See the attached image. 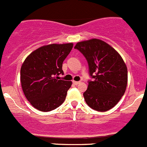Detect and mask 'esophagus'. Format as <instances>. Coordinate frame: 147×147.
Returning a JSON list of instances; mask_svg holds the SVG:
<instances>
[{
    "instance_id": "esophagus-1",
    "label": "esophagus",
    "mask_w": 147,
    "mask_h": 147,
    "mask_svg": "<svg viewBox=\"0 0 147 147\" xmlns=\"http://www.w3.org/2000/svg\"><path fill=\"white\" fill-rule=\"evenodd\" d=\"M73 84L74 85H78V84H80V81H73Z\"/></svg>"
}]
</instances>
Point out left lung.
<instances>
[{
    "mask_svg": "<svg viewBox=\"0 0 147 147\" xmlns=\"http://www.w3.org/2000/svg\"><path fill=\"white\" fill-rule=\"evenodd\" d=\"M78 49L87 60L89 75L88 88L84 93L89 107L98 111L111 109L120 101L127 86V68L119 53L103 40L92 38L78 42Z\"/></svg>",
    "mask_w": 147,
    "mask_h": 147,
    "instance_id": "left-lung-1",
    "label": "left lung"
}]
</instances>
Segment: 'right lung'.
I'll return each mask as SVG.
<instances>
[{"label":"right lung","instance_id":"obj_1","mask_svg":"<svg viewBox=\"0 0 147 147\" xmlns=\"http://www.w3.org/2000/svg\"><path fill=\"white\" fill-rule=\"evenodd\" d=\"M73 43L41 46L27 56L21 69V83L28 101L39 111L58 108L66 99L72 82L61 80L62 64Z\"/></svg>","mask_w":147,"mask_h":147}]
</instances>
